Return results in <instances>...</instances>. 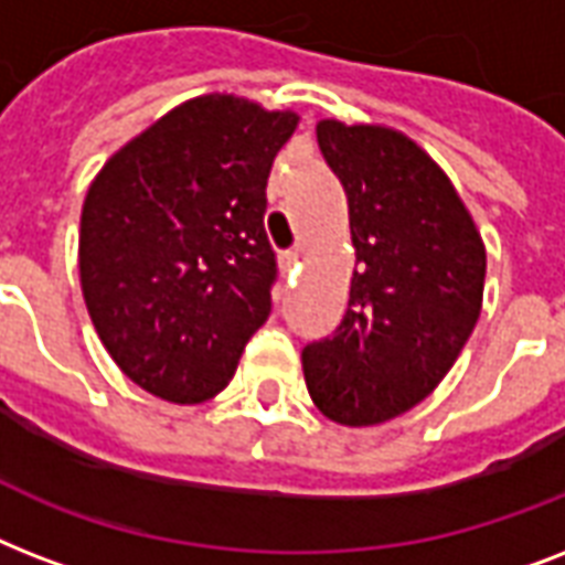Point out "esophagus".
Masks as SVG:
<instances>
[{
	"mask_svg": "<svg viewBox=\"0 0 565 565\" xmlns=\"http://www.w3.org/2000/svg\"><path fill=\"white\" fill-rule=\"evenodd\" d=\"M279 268L286 270V274H295L297 268H300V253L297 250H288L279 256Z\"/></svg>",
	"mask_w": 565,
	"mask_h": 565,
	"instance_id": "obj_1",
	"label": "esophagus"
}]
</instances>
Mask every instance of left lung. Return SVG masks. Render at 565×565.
Segmentation results:
<instances>
[{"mask_svg": "<svg viewBox=\"0 0 565 565\" xmlns=\"http://www.w3.org/2000/svg\"><path fill=\"white\" fill-rule=\"evenodd\" d=\"M318 147L348 194L356 262L332 335L303 348L315 406L371 427L422 404L469 342L487 247L448 173L397 129L318 120Z\"/></svg>", "mask_w": 565, "mask_h": 565, "instance_id": "obj_1", "label": "left lung"}]
</instances>
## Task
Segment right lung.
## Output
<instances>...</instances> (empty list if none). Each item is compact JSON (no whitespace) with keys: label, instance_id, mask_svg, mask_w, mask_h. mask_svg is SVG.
Listing matches in <instances>:
<instances>
[{"label":"right lung","instance_id":"1","mask_svg":"<svg viewBox=\"0 0 565 565\" xmlns=\"http://www.w3.org/2000/svg\"><path fill=\"white\" fill-rule=\"evenodd\" d=\"M295 111L235 94L177 105L105 161L87 188L78 279L99 342L170 404L233 380L268 321L277 259L265 233L274 156Z\"/></svg>","mask_w":565,"mask_h":565}]
</instances>
